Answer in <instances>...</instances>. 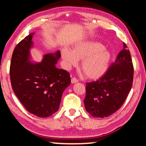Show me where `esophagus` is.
<instances>
[{"instance_id":"34e87169","label":"esophagus","mask_w":146,"mask_h":146,"mask_svg":"<svg viewBox=\"0 0 146 146\" xmlns=\"http://www.w3.org/2000/svg\"><path fill=\"white\" fill-rule=\"evenodd\" d=\"M78 82V80L77 78H76V77H73L71 78V83H76Z\"/></svg>"}]
</instances>
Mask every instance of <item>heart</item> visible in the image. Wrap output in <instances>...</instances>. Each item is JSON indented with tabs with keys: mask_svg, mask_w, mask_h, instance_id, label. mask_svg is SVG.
<instances>
[{
	"mask_svg": "<svg viewBox=\"0 0 146 146\" xmlns=\"http://www.w3.org/2000/svg\"><path fill=\"white\" fill-rule=\"evenodd\" d=\"M64 66L70 69L77 65L81 60V68L87 77L100 78L107 71L110 63V53L102 44L94 41H85L74 46L72 51L64 49L62 53Z\"/></svg>",
	"mask_w": 146,
	"mask_h": 146,
	"instance_id": "b5f03b06",
	"label": "heart"
}]
</instances>
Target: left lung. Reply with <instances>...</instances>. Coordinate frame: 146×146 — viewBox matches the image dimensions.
<instances>
[{"label":"left lung","instance_id":"1","mask_svg":"<svg viewBox=\"0 0 146 146\" xmlns=\"http://www.w3.org/2000/svg\"><path fill=\"white\" fill-rule=\"evenodd\" d=\"M134 68L127 46L111 64L106 73L97 81L86 83L84 100L87 111L94 117L104 118L122 107L131 89Z\"/></svg>","mask_w":146,"mask_h":146}]
</instances>
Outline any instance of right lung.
<instances>
[{"instance_id": "right-lung-1", "label": "right lung", "mask_w": 146, "mask_h": 146, "mask_svg": "<svg viewBox=\"0 0 146 146\" xmlns=\"http://www.w3.org/2000/svg\"><path fill=\"white\" fill-rule=\"evenodd\" d=\"M33 35L26 36L15 48L9 75L12 89L26 110L45 118L58 111L62 95L70 85L71 78L67 71L55 66L60 57V51L45 55L40 63L29 62Z\"/></svg>"}]
</instances>
